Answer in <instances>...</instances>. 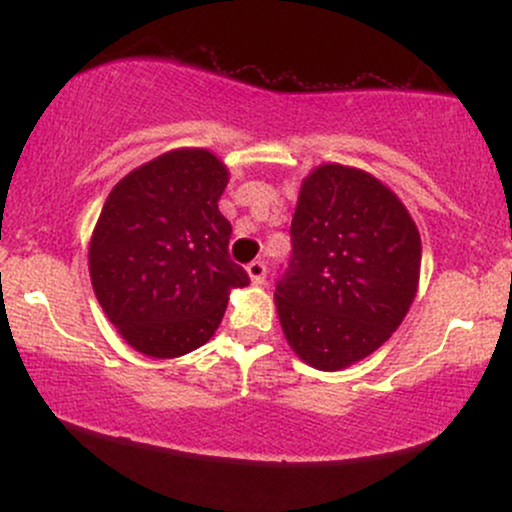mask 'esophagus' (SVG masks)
Segmentation results:
<instances>
[{"label": "esophagus", "instance_id": "1", "mask_svg": "<svg viewBox=\"0 0 512 512\" xmlns=\"http://www.w3.org/2000/svg\"><path fill=\"white\" fill-rule=\"evenodd\" d=\"M248 274L252 279V284H264V279H267V264L262 260H255L248 264Z\"/></svg>", "mask_w": 512, "mask_h": 512}]
</instances>
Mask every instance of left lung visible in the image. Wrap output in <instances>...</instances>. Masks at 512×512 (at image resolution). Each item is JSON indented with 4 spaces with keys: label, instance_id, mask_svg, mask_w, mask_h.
Segmentation results:
<instances>
[{
    "label": "left lung",
    "instance_id": "left-lung-1",
    "mask_svg": "<svg viewBox=\"0 0 512 512\" xmlns=\"http://www.w3.org/2000/svg\"><path fill=\"white\" fill-rule=\"evenodd\" d=\"M291 245L274 293L291 349L339 370L383 346L419 284L421 238L404 204L373 175L327 163L303 180Z\"/></svg>",
    "mask_w": 512,
    "mask_h": 512
}]
</instances>
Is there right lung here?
<instances>
[{
	"label": "right lung",
	"mask_w": 512,
	"mask_h": 512,
	"mask_svg": "<svg viewBox=\"0 0 512 512\" xmlns=\"http://www.w3.org/2000/svg\"><path fill=\"white\" fill-rule=\"evenodd\" d=\"M226 182L214 154L178 149L132 170L105 199L88 248L91 284L108 320L146 356L207 344L228 291L250 284L228 255Z\"/></svg>",
	"instance_id": "add662e5"
}]
</instances>
